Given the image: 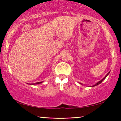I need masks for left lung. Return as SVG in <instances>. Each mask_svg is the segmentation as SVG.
<instances>
[{
  "label": "left lung",
  "instance_id": "obj_1",
  "mask_svg": "<svg viewBox=\"0 0 121 121\" xmlns=\"http://www.w3.org/2000/svg\"><path fill=\"white\" fill-rule=\"evenodd\" d=\"M109 73H110V72H108V73H107V75H106L105 76V77H104L103 79H102L101 81H100L99 82H98V83H96L95 85H93V86H92V87H93V86H97V85H99V84H100V83H101L102 82V81H103L104 80V79H105L106 78V77H107V76H108V75H109ZM80 84H82V83H80Z\"/></svg>",
  "mask_w": 121,
  "mask_h": 121
}]
</instances>
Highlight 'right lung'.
I'll use <instances>...</instances> for the list:
<instances>
[{"instance_id":"1","label":"right lung","mask_w":121,"mask_h":121,"mask_svg":"<svg viewBox=\"0 0 121 121\" xmlns=\"http://www.w3.org/2000/svg\"><path fill=\"white\" fill-rule=\"evenodd\" d=\"M43 82H39L32 83V84H30V85H36V84H41V83H42Z\"/></svg>"}]
</instances>
